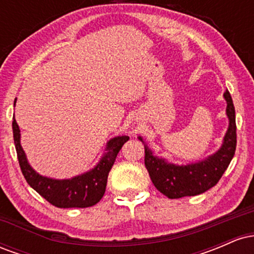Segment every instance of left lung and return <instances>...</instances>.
Listing matches in <instances>:
<instances>
[{"label": "left lung", "mask_w": 254, "mask_h": 254, "mask_svg": "<svg viewBox=\"0 0 254 254\" xmlns=\"http://www.w3.org/2000/svg\"><path fill=\"white\" fill-rule=\"evenodd\" d=\"M223 98L227 103L228 129L220 149L205 159L188 165L172 164L164 157L154 155L144 139L138 136L139 141L144 144V165L151 182L157 190L171 199L197 196L208 191L216 185L232 161L237 148L235 109L228 90L223 93Z\"/></svg>", "instance_id": "1"}]
</instances>
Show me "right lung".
<instances>
[{
    "instance_id": "1",
    "label": "right lung",
    "mask_w": 254,
    "mask_h": 254,
    "mask_svg": "<svg viewBox=\"0 0 254 254\" xmlns=\"http://www.w3.org/2000/svg\"><path fill=\"white\" fill-rule=\"evenodd\" d=\"M16 99L14 101L15 106ZM14 144L19 160L20 168L26 182L43 198L57 208H88L95 205L101 199L106 190L107 177L116 161V157L123 144L129 141V136H116L107 142L104 155L94 168L70 179H54L44 177L28 164L21 143H20L19 125L13 121Z\"/></svg>"
}]
</instances>
